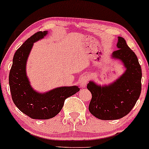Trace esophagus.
Listing matches in <instances>:
<instances>
[{"instance_id": "obj_1", "label": "esophagus", "mask_w": 149, "mask_h": 149, "mask_svg": "<svg viewBox=\"0 0 149 149\" xmlns=\"http://www.w3.org/2000/svg\"><path fill=\"white\" fill-rule=\"evenodd\" d=\"M88 75H86V74L83 75V76L80 78V80H79L80 86H81L82 88L86 87V84H87V82H88Z\"/></svg>"}]
</instances>
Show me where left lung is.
<instances>
[{
    "mask_svg": "<svg viewBox=\"0 0 149 149\" xmlns=\"http://www.w3.org/2000/svg\"><path fill=\"white\" fill-rule=\"evenodd\" d=\"M117 48L111 58L119 60L126 70L114 82L99 85L89 81L87 88L92 94L88 111L100 120L123 118L131 111L141 91V69L138 58L123 37H118Z\"/></svg>",
    "mask_w": 149,
    "mask_h": 149,
    "instance_id": "1",
    "label": "left lung"
}]
</instances>
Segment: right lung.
I'll list each match as a JSON object with an SVG mask.
<instances>
[{"label":"right lung","mask_w":149,"mask_h":149,"mask_svg":"<svg viewBox=\"0 0 149 149\" xmlns=\"http://www.w3.org/2000/svg\"><path fill=\"white\" fill-rule=\"evenodd\" d=\"M48 31H38L17 50L9 74L12 98L18 109L32 119L48 120L59 113L65 100L79 91L77 86H61L45 93L36 91L30 84L26 65L34 43L42 39Z\"/></svg>","instance_id":"add662e5"}]
</instances>
